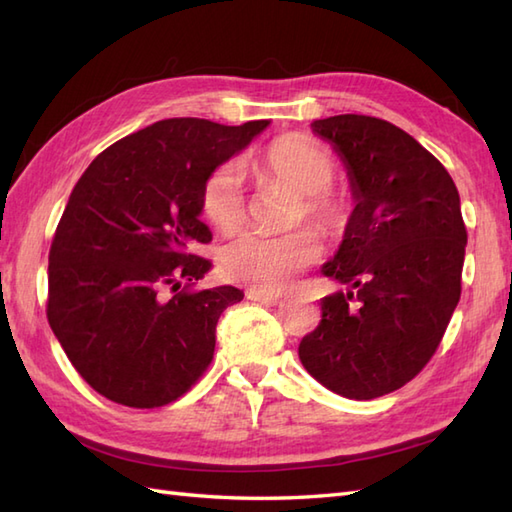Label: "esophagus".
Instances as JSON below:
<instances>
[{
    "label": "esophagus",
    "mask_w": 512,
    "mask_h": 512,
    "mask_svg": "<svg viewBox=\"0 0 512 512\" xmlns=\"http://www.w3.org/2000/svg\"><path fill=\"white\" fill-rule=\"evenodd\" d=\"M246 297L250 301H264V303H268V306H281V303L286 301V297L273 295V292H262V290H248Z\"/></svg>",
    "instance_id": "esophagus-1"
}]
</instances>
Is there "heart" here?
<instances>
[{"instance_id": "1", "label": "heart", "mask_w": 512, "mask_h": 512, "mask_svg": "<svg viewBox=\"0 0 512 512\" xmlns=\"http://www.w3.org/2000/svg\"><path fill=\"white\" fill-rule=\"evenodd\" d=\"M250 167L264 182H281L301 193L292 222L308 217L328 235H341L350 226L354 202L345 191L330 187L336 176V158L319 140L284 134L253 154ZM202 213L224 233L235 231L246 220L244 180L237 162H224L204 180ZM319 255V235L308 226L279 235L244 231L222 248L220 268L235 284L277 292L288 288Z\"/></svg>"}]
</instances>
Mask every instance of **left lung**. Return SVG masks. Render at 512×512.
<instances>
[{
  "mask_svg": "<svg viewBox=\"0 0 512 512\" xmlns=\"http://www.w3.org/2000/svg\"><path fill=\"white\" fill-rule=\"evenodd\" d=\"M312 132L339 151L356 206L323 266L350 292L321 299V323L301 339L299 358L334 394L372 400L420 374L458 306L460 195L442 162L383 118L330 116Z\"/></svg>",
  "mask_w": 512,
  "mask_h": 512,
  "instance_id": "obj_1",
  "label": "left lung"
}]
</instances>
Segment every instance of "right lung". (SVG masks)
<instances>
[{
	"label": "right lung",
	"mask_w": 512,
	"mask_h": 512,
	"mask_svg": "<svg viewBox=\"0 0 512 512\" xmlns=\"http://www.w3.org/2000/svg\"><path fill=\"white\" fill-rule=\"evenodd\" d=\"M266 127L167 118L101 151L76 182L50 246L46 314L101 396L156 409L187 394L211 365L217 319L244 292L189 288L211 268L195 255L211 242L200 222L202 187ZM165 287L177 295L165 298Z\"/></svg>",
	"instance_id": "obj_1"
}]
</instances>
